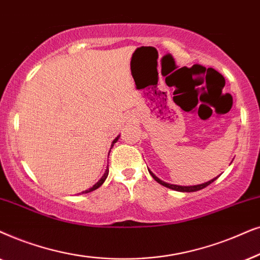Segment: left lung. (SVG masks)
Listing matches in <instances>:
<instances>
[{
  "mask_svg": "<svg viewBox=\"0 0 260 260\" xmlns=\"http://www.w3.org/2000/svg\"><path fill=\"white\" fill-rule=\"evenodd\" d=\"M148 172H150L151 174V176L152 177H153V179L154 181H157L159 184H161V185H164V186H166V188H169V189H172V190H176V191H183V192H192V191H197V190H201V189H203V188H206V186H208L210 183H213L214 181H215V179L217 178H213L212 181H209V182H207V183H203V184H199V185H191V186H181V185H174V184H169V183H165V182H162V181H160V179H159L158 177H155V176L152 174V172L148 170Z\"/></svg>",
  "mask_w": 260,
  "mask_h": 260,
  "instance_id": "8db88e82",
  "label": "left lung"
}]
</instances>
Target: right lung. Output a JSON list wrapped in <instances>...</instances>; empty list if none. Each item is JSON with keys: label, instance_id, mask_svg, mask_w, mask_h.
Returning <instances> with one entry per match:
<instances>
[{"label": "right lung", "instance_id": "1", "mask_svg": "<svg viewBox=\"0 0 260 260\" xmlns=\"http://www.w3.org/2000/svg\"><path fill=\"white\" fill-rule=\"evenodd\" d=\"M117 139H119V137H117V138H115V139H114L113 144H115L116 141H117ZM108 174H109V169L107 168V170H106V172H105V175L102 176V178L100 179V181H99L98 183H96V184H95L94 186H92V188H90V189H88V190H85V191H83V192L86 193V192H90V191H94V190H96V189H98V188H100V186H101V185L103 184V182L106 181V178L108 177ZM83 192H82V193H83Z\"/></svg>", "mask_w": 260, "mask_h": 260}]
</instances>
